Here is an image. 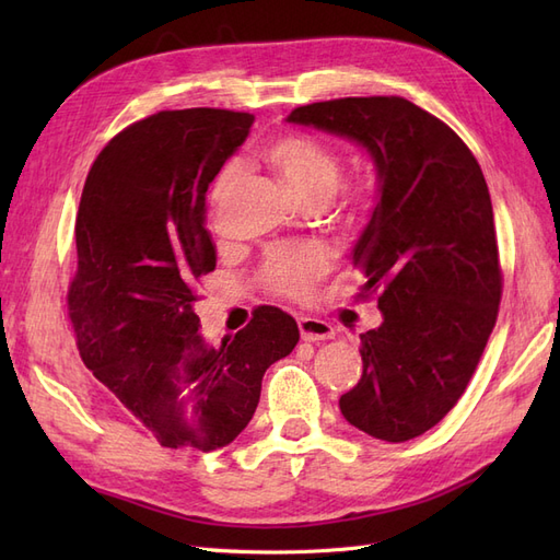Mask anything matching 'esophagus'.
<instances>
[{
	"mask_svg": "<svg viewBox=\"0 0 560 560\" xmlns=\"http://www.w3.org/2000/svg\"><path fill=\"white\" fill-rule=\"evenodd\" d=\"M299 334L303 341H327V338H334L336 331L325 319L299 317Z\"/></svg>",
	"mask_w": 560,
	"mask_h": 560,
	"instance_id": "1",
	"label": "esophagus"
}]
</instances>
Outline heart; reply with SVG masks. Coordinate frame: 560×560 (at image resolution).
<instances>
[{"label": "heart", "mask_w": 560, "mask_h": 560, "mask_svg": "<svg viewBox=\"0 0 560 560\" xmlns=\"http://www.w3.org/2000/svg\"><path fill=\"white\" fill-rule=\"evenodd\" d=\"M266 161L276 167L282 179L292 186V191L308 202H325L341 177V159L336 151L319 142L311 135L290 132L268 142L264 149ZM243 175L241 163H229L222 175L217 177L212 191V210L219 212L231 191L238 186ZM369 200V186L352 184L343 189L336 202V210L346 219H354ZM331 268V252L319 243H299V245H280L268 252L261 268V280L282 296L306 299L315 282L327 276Z\"/></svg>", "instance_id": "obj_1"}]
</instances>
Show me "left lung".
Wrapping results in <instances>:
<instances>
[{"label": "left lung", "mask_w": 560, "mask_h": 560, "mask_svg": "<svg viewBox=\"0 0 560 560\" xmlns=\"http://www.w3.org/2000/svg\"><path fill=\"white\" fill-rule=\"evenodd\" d=\"M290 124L366 149L378 196L352 264L378 292L381 327L360 336L362 378L343 418L383 442L434 428L477 369L495 327L502 273L490 194L467 144L404 97L296 107Z\"/></svg>", "instance_id": "left-lung-1"}]
</instances>
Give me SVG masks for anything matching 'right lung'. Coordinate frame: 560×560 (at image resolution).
<instances>
[{
    "instance_id": "add662e5",
    "label": "right lung",
    "mask_w": 560,
    "mask_h": 560,
    "mask_svg": "<svg viewBox=\"0 0 560 560\" xmlns=\"http://www.w3.org/2000/svg\"><path fill=\"white\" fill-rule=\"evenodd\" d=\"M254 116L159 112L100 151L83 184L67 294L81 360L161 446L214 451L257 411L266 369L299 343L292 315L261 306L219 348L194 313L217 266L206 194Z\"/></svg>"
}]
</instances>
